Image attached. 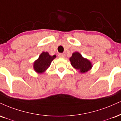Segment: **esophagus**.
I'll return each mask as SVG.
<instances>
[{
  "label": "esophagus",
  "mask_w": 121,
  "mask_h": 121,
  "mask_svg": "<svg viewBox=\"0 0 121 121\" xmlns=\"http://www.w3.org/2000/svg\"><path fill=\"white\" fill-rule=\"evenodd\" d=\"M59 57L60 58H64L65 55L64 53H60V54H59Z\"/></svg>",
  "instance_id": "esophagus-1"
}]
</instances>
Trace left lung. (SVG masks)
Masks as SVG:
<instances>
[{"label": "left lung", "mask_w": 121, "mask_h": 121, "mask_svg": "<svg viewBox=\"0 0 121 121\" xmlns=\"http://www.w3.org/2000/svg\"><path fill=\"white\" fill-rule=\"evenodd\" d=\"M72 66L81 73H86L92 68V64L88 59L84 58L78 52H74L69 59Z\"/></svg>", "instance_id": "8db88e82"}]
</instances>
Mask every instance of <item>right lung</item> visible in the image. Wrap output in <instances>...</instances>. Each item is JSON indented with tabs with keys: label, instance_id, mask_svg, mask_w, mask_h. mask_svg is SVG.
I'll use <instances>...</instances> for the list:
<instances>
[{
	"label": "right lung",
	"instance_id": "right-lung-1",
	"mask_svg": "<svg viewBox=\"0 0 121 121\" xmlns=\"http://www.w3.org/2000/svg\"><path fill=\"white\" fill-rule=\"evenodd\" d=\"M56 57V55L51 56L47 52H43L39 55L38 59L33 64V68L37 73H42L47 70L50 66L53 59Z\"/></svg>",
	"mask_w": 121,
	"mask_h": 121
}]
</instances>
